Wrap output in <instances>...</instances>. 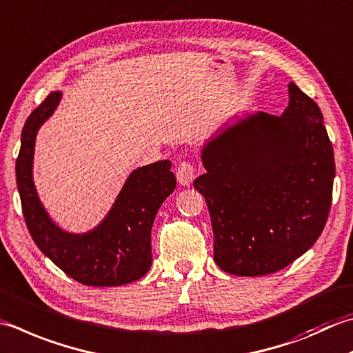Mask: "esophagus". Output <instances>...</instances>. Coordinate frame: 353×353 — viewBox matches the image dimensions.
Wrapping results in <instances>:
<instances>
[{"instance_id": "obj_1", "label": "esophagus", "mask_w": 353, "mask_h": 353, "mask_svg": "<svg viewBox=\"0 0 353 353\" xmlns=\"http://www.w3.org/2000/svg\"><path fill=\"white\" fill-rule=\"evenodd\" d=\"M176 176H177L179 185L188 186V185H191L192 179H194V167H192V165L188 162H182L181 165H179Z\"/></svg>"}]
</instances>
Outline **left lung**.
<instances>
[{
    "label": "left lung",
    "mask_w": 353,
    "mask_h": 353,
    "mask_svg": "<svg viewBox=\"0 0 353 353\" xmlns=\"http://www.w3.org/2000/svg\"><path fill=\"white\" fill-rule=\"evenodd\" d=\"M281 116L243 113L200 151L214 260L222 271L277 272L314 246L332 203L334 148L319 105L294 82Z\"/></svg>",
    "instance_id": "left-lung-1"
}]
</instances>
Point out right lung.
Returning a JSON list of instances; mask_svg holds the SVG:
<instances>
[{"label":"right lung","mask_w":353,"mask_h":353,"mask_svg":"<svg viewBox=\"0 0 353 353\" xmlns=\"http://www.w3.org/2000/svg\"><path fill=\"white\" fill-rule=\"evenodd\" d=\"M62 92H52L26 121L17 159V185L27 228L46 257L85 286H121L139 280L153 263L151 228L176 188L170 161L136 168L123 182L112 208L85 232L62 230L41 202L33 181L39 128L57 112Z\"/></svg>","instance_id":"1"}]
</instances>
